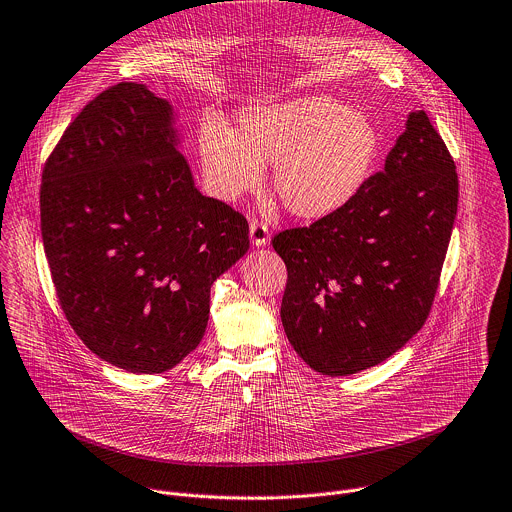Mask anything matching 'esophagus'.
Listing matches in <instances>:
<instances>
[{
  "label": "esophagus",
  "mask_w": 512,
  "mask_h": 512,
  "mask_svg": "<svg viewBox=\"0 0 512 512\" xmlns=\"http://www.w3.org/2000/svg\"><path fill=\"white\" fill-rule=\"evenodd\" d=\"M249 235H251V243L255 247H263L269 241V227H267V223H263L259 219H253L251 225H249Z\"/></svg>",
  "instance_id": "34e87169"
}]
</instances>
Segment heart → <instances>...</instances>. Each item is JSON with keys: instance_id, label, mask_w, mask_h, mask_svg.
Here are the masks:
<instances>
[{"instance_id": "obj_1", "label": "heart", "mask_w": 512, "mask_h": 512, "mask_svg": "<svg viewBox=\"0 0 512 512\" xmlns=\"http://www.w3.org/2000/svg\"><path fill=\"white\" fill-rule=\"evenodd\" d=\"M211 195L233 203L261 189L265 165L285 209L321 219L349 203L367 181L379 151L375 125L329 95L257 103L237 113L235 131L207 123L197 139Z\"/></svg>"}]
</instances>
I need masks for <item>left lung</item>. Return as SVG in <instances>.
Here are the masks:
<instances>
[{"instance_id":"1","label":"left lung","mask_w":512,"mask_h":512,"mask_svg":"<svg viewBox=\"0 0 512 512\" xmlns=\"http://www.w3.org/2000/svg\"><path fill=\"white\" fill-rule=\"evenodd\" d=\"M459 203L457 165L413 111L385 169L309 227L273 237L287 265L281 321L317 373L345 377L397 353L425 325Z\"/></svg>"}]
</instances>
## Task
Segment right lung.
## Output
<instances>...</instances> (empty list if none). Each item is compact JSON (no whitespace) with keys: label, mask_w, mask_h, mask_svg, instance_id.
<instances>
[{"label":"right lung","mask_w":512,"mask_h":512,"mask_svg":"<svg viewBox=\"0 0 512 512\" xmlns=\"http://www.w3.org/2000/svg\"><path fill=\"white\" fill-rule=\"evenodd\" d=\"M39 207L65 319L129 373L169 371L199 345L213 281L249 249L247 219L199 193L169 101L143 83L79 111L45 161Z\"/></svg>","instance_id":"obj_1"}]
</instances>
